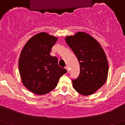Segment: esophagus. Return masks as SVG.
I'll return each mask as SVG.
<instances>
[{
  "mask_svg": "<svg viewBox=\"0 0 125 125\" xmlns=\"http://www.w3.org/2000/svg\"><path fill=\"white\" fill-rule=\"evenodd\" d=\"M65 68H66V69L67 70V72L69 73V67L67 66H66V67H65Z\"/></svg>",
  "mask_w": 125,
  "mask_h": 125,
  "instance_id": "34e87169",
  "label": "esophagus"
}]
</instances>
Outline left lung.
Returning a JSON list of instances; mask_svg holds the SVG:
<instances>
[{
	"label": "left lung",
	"instance_id": "1",
	"mask_svg": "<svg viewBox=\"0 0 125 125\" xmlns=\"http://www.w3.org/2000/svg\"><path fill=\"white\" fill-rule=\"evenodd\" d=\"M66 41L80 65L79 76L72 80L73 88L82 95H90L106 81L108 63L105 53L96 39L83 32L67 36Z\"/></svg>",
	"mask_w": 125,
	"mask_h": 125
}]
</instances>
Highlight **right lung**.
<instances>
[{"mask_svg":"<svg viewBox=\"0 0 125 125\" xmlns=\"http://www.w3.org/2000/svg\"><path fill=\"white\" fill-rule=\"evenodd\" d=\"M57 40L46 32L39 33L27 42L21 53L19 70L22 83L36 94L52 91L59 78L67 72L58 65L57 57L50 55Z\"/></svg>","mask_w":125,"mask_h":125,"instance_id":"right-lung-1","label":"right lung"}]
</instances>
